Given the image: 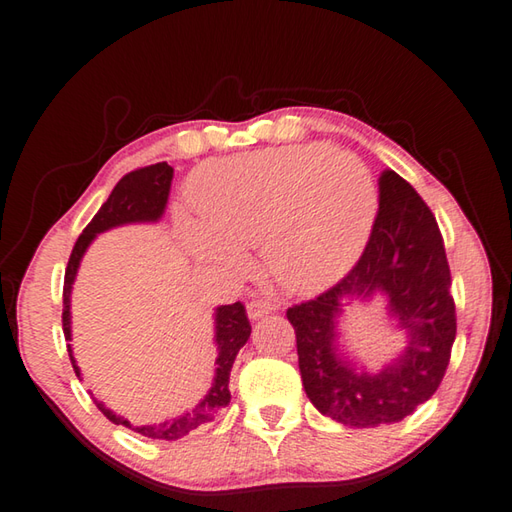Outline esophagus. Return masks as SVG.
Wrapping results in <instances>:
<instances>
[{"mask_svg": "<svg viewBox=\"0 0 512 512\" xmlns=\"http://www.w3.org/2000/svg\"><path fill=\"white\" fill-rule=\"evenodd\" d=\"M274 312V305L269 301H263V298H252V301L247 303V314L252 321H256V318H263L267 314Z\"/></svg>", "mask_w": 512, "mask_h": 512, "instance_id": "obj_1", "label": "esophagus"}]
</instances>
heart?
<instances>
[{
	"instance_id": "heart-1",
	"label": "heart",
	"mask_w": 512,
	"mask_h": 512,
	"mask_svg": "<svg viewBox=\"0 0 512 512\" xmlns=\"http://www.w3.org/2000/svg\"><path fill=\"white\" fill-rule=\"evenodd\" d=\"M191 200L202 218L180 227L191 254L238 272L240 247L258 245L267 272L296 294L339 281L361 256L379 207L368 167L323 144L209 162Z\"/></svg>"
}]
</instances>
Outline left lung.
<instances>
[{
	"mask_svg": "<svg viewBox=\"0 0 512 512\" xmlns=\"http://www.w3.org/2000/svg\"><path fill=\"white\" fill-rule=\"evenodd\" d=\"M450 267L435 216L399 173L379 178V211L361 258L339 283L292 305L298 368L314 408L343 426L397 423L437 392L457 336ZM381 293L409 334L407 352L376 375L356 371L335 345L342 301Z\"/></svg>",
	"mask_w": 512,
	"mask_h": 512,
	"instance_id": "obj_1",
	"label": "left lung"
}]
</instances>
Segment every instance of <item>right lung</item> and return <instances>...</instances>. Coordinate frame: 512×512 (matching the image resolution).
Returning <instances> with one entry per match:
<instances>
[{"mask_svg":"<svg viewBox=\"0 0 512 512\" xmlns=\"http://www.w3.org/2000/svg\"><path fill=\"white\" fill-rule=\"evenodd\" d=\"M173 180V169L167 162H158V165H149L136 169L124 176L118 185L113 187L111 196L106 198L104 205L100 207L98 214L93 216L89 225L84 227L80 238L75 240V247L69 258V265H66L64 274V310H62V330L66 341H71V289L77 274V267H80V260L86 252V247L93 243V238L102 234L106 229L129 225V223H156L162 218L169 200V189ZM252 334V325H249V318L245 312L243 303H231V305H220L216 310V345H218V359H216V376L214 383H211V390L205 394L194 410L180 414L176 419L162 421V423H151V426H133L131 421L104 408V403L93 399L95 406L104 414L106 419L113 421L115 426H124L133 432H140L142 437L149 439H165V441H176L182 439L189 432H194L202 423H209L216 414L223 410L229 399V372L231 365L236 361V354L240 347H243ZM69 356L73 363V370L80 379V368H77L75 356L71 345Z\"/></svg>","mask_w":512,"mask_h":512,"instance_id":"obj_1","label":"right lung"}]
</instances>
